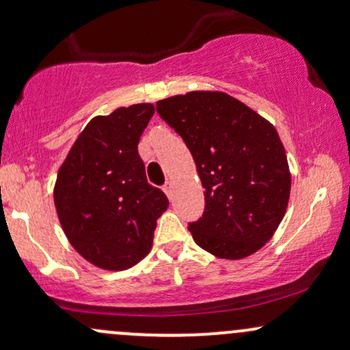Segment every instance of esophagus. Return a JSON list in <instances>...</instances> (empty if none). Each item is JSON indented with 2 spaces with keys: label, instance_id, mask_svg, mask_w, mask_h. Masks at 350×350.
Masks as SVG:
<instances>
[{
  "label": "esophagus",
  "instance_id": "34e87169",
  "mask_svg": "<svg viewBox=\"0 0 350 350\" xmlns=\"http://www.w3.org/2000/svg\"><path fill=\"white\" fill-rule=\"evenodd\" d=\"M163 189H164V192L170 196V198H172V189H174V183H172V180H166V184H164Z\"/></svg>",
  "mask_w": 350,
  "mask_h": 350
}]
</instances>
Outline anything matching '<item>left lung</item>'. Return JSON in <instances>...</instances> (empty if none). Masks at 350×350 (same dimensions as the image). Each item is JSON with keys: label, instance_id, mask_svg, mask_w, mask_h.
Returning <instances> with one entry per match:
<instances>
[{"label": "left lung", "instance_id": "left-lung-1", "mask_svg": "<svg viewBox=\"0 0 350 350\" xmlns=\"http://www.w3.org/2000/svg\"><path fill=\"white\" fill-rule=\"evenodd\" d=\"M156 110L184 139L206 189L204 214L189 224L194 242L227 260L260 250L290 200V167L275 126L224 92L176 95Z\"/></svg>", "mask_w": 350, "mask_h": 350}]
</instances>
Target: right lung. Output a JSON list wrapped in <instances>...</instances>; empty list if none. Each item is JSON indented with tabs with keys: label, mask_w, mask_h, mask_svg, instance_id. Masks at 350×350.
Wrapping results in <instances>:
<instances>
[{
	"label": "right lung",
	"mask_w": 350,
	"mask_h": 350,
	"mask_svg": "<svg viewBox=\"0 0 350 350\" xmlns=\"http://www.w3.org/2000/svg\"><path fill=\"white\" fill-rule=\"evenodd\" d=\"M154 105L116 108L83 128L60 166L57 215L72 247L103 270H126L151 250L156 220L167 208L148 184L138 143Z\"/></svg>",
	"instance_id": "1"
}]
</instances>
